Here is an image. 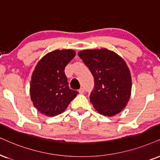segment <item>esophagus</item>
<instances>
[{
  "mask_svg": "<svg viewBox=\"0 0 160 160\" xmlns=\"http://www.w3.org/2000/svg\"><path fill=\"white\" fill-rule=\"evenodd\" d=\"M78 92H79V93H80V94H83L84 92H85V90H84L83 88H80V89L78 90Z\"/></svg>",
  "mask_w": 160,
  "mask_h": 160,
  "instance_id": "1",
  "label": "esophagus"
}]
</instances>
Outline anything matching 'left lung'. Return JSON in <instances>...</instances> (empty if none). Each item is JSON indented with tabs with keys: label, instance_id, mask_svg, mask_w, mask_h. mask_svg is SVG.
<instances>
[{
	"label": "left lung",
	"instance_id": "8db88e82",
	"mask_svg": "<svg viewBox=\"0 0 160 160\" xmlns=\"http://www.w3.org/2000/svg\"><path fill=\"white\" fill-rule=\"evenodd\" d=\"M78 55L94 80L90 102L100 114L112 117L124 109L131 92V77L126 62L107 48L82 50Z\"/></svg>",
	"mask_w": 160,
	"mask_h": 160
}]
</instances>
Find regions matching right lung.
<instances>
[{
  "label": "right lung",
  "instance_id": "obj_1",
  "mask_svg": "<svg viewBox=\"0 0 160 160\" xmlns=\"http://www.w3.org/2000/svg\"><path fill=\"white\" fill-rule=\"evenodd\" d=\"M75 55L72 49L55 50L46 54L36 65L29 92L34 106L41 114L48 117L61 114L78 94L69 88L64 72Z\"/></svg>",
  "mask_w": 160,
  "mask_h": 160
}]
</instances>
